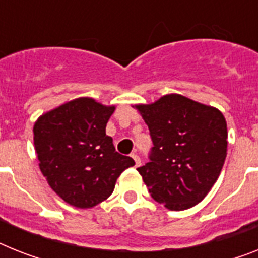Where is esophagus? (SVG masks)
Wrapping results in <instances>:
<instances>
[{"mask_svg": "<svg viewBox=\"0 0 258 258\" xmlns=\"http://www.w3.org/2000/svg\"><path fill=\"white\" fill-rule=\"evenodd\" d=\"M132 158L134 159V163H136V167H138V166H141V158L138 157L137 154H132Z\"/></svg>", "mask_w": 258, "mask_h": 258, "instance_id": "esophagus-1", "label": "esophagus"}]
</instances>
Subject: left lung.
Wrapping results in <instances>:
<instances>
[{
  "instance_id": "left-lung-1",
  "label": "left lung",
  "mask_w": 258,
  "mask_h": 258,
  "mask_svg": "<svg viewBox=\"0 0 258 258\" xmlns=\"http://www.w3.org/2000/svg\"><path fill=\"white\" fill-rule=\"evenodd\" d=\"M136 108L153 141L150 162L137 169L149 192L171 211L194 207L210 192L224 165V116L214 106L176 93Z\"/></svg>"
}]
</instances>
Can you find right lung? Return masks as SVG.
<instances>
[{
  "instance_id": "right-lung-1",
  "label": "right lung",
  "mask_w": 258,
  "mask_h": 258,
  "mask_svg": "<svg viewBox=\"0 0 258 258\" xmlns=\"http://www.w3.org/2000/svg\"><path fill=\"white\" fill-rule=\"evenodd\" d=\"M114 106L89 97L68 101L42 114L34 125L40 171L50 187L78 208H91L113 192L117 178L134 165L116 152L105 127Z\"/></svg>"
}]
</instances>
